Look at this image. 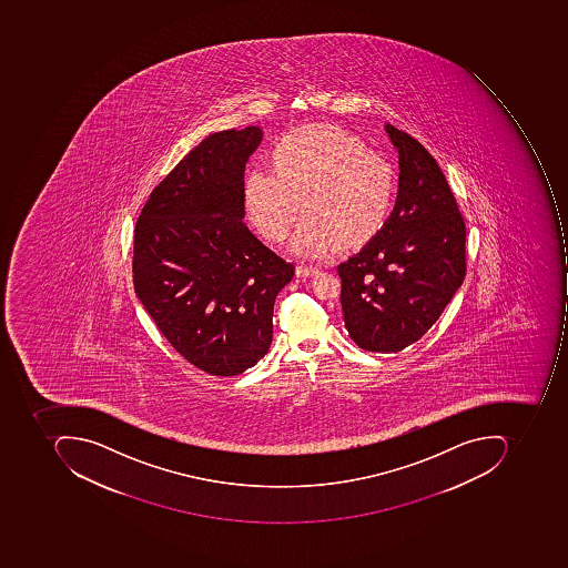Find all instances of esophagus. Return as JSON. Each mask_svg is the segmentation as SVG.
<instances>
[{"label": "esophagus", "mask_w": 568, "mask_h": 568, "mask_svg": "<svg viewBox=\"0 0 568 568\" xmlns=\"http://www.w3.org/2000/svg\"><path fill=\"white\" fill-rule=\"evenodd\" d=\"M317 271H320V267L312 266V264H301V266H297L298 276H312L315 275Z\"/></svg>", "instance_id": "1"}]
</instances>
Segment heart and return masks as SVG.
<instances>
[{"label": "heart", "mask_w": 568, "mask_h": 568, "mask_svg": "<svg viewBox=\"0 0 568 568\" xmlns=\"http://www.w3.org/2000/svg\"><path fill=\"white\" fill-rule=\"evenodd\" d=\"M271 163L273 171L251 169L244 181L245 213L266 241H285L301 206L305 215L290 242L298 256L367 244L386 223L393 168L348 131L327 124L292 131L276 141Z\"/></svg>", "instance_id": "obj_1"}]
</instances>
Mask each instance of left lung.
<instances>
[{
  "label": "left lung",
  "instance_id": "8db88e82",
  "mask_svg": "<svg viewBox=\"0 0 568 568\" xmlns=\"http://www.w3.org/2000/svg\"><path fill=\"white\" fill-rule=\"evenodd\" d=\"M399 159L396 204L383 229L337 266L345 327L359 348L397 353L418 342L466 275V225L428 150L386 124Z\"/></svg>",
  "mask_w": 568,
  "mask_h": 568
}]
</instances>
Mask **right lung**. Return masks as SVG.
Masks as SVG:
<instances>
[{"mask_svg":"<svg viewBox=\"0 0 568 568\" xmlns=\"http://www.w3.org/2000/svg\"><path fill=\"white\" fill-rule=\"evenodd\" d=\"M263 130L204 138L150 194L134 229V292L160 333L210 375L266 355L273 307L295 266L244 223V172Z\"/></svg>","mask_w":568,"mask_h":568,"instance_id":"add662e5","label":"right lung"}]
</instances>
